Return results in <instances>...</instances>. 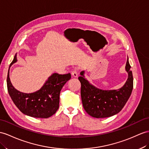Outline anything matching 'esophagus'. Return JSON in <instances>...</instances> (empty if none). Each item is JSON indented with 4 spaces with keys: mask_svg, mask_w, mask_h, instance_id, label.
Here are the masks:
<instances>
[{
    "mask_svg": "<svg viewBox=\"0 0 149 149\" xmlns=\"http://www.w3.org/2000/svg\"><path fill=\"white\" fill-rule=\"evenodd\" d=\"M71 75H72V77L77 78V77H78V75L77 70H74L72 71L71 72Z\"/></svg>",
    "mask_w": 149,
    "mask_h": 149,
    "instance_id": "1",
    "label": "esophagus"
}]
</instances>
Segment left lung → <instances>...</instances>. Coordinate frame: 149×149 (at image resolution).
I'll use <instances>...</instances> for the list:
<instances>
[{
	"mask_svg": "<svg viewBox=\"0 0 149 149\" xmlns=\"http://www.w3.org/2000/svg\"><path fill=\"white\" fill-rule=\"evenodd\" d=\"M128 57L125 70L128 79L121 88L118 90H102L93 85L85 78V71L78 77L81 83V97L85 111L95 118L112 116L121 111L131 95L133 87L132 71L130 70Z\"/></svg>",
	"mask_w": 149,
	"mask_h": 149,
	"instance_id": "obj_1",
	"label": "left lung"
}]
</instances>
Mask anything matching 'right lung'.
<instances>
[{
  "label": "right lung",
  "instance_id": "right-lung-1",
  "mask_svg": "<svg viewBox=\"0 0 149 149\" xmlns=\"http://www.w3.org/2000/svg\"><path fill=\"white\" fill-rule=\"evenodd\" d=\"M17 61V54L9 68L7 85L9 95L19 110L33 118H48L52 116L59 107V95L61 89L71 79V74L53 73L45 81L40 89L33 93H23L16 90L10 82L9 70Z\"/></svg>",
  "mask_w": 149,
  "mask_h": 149
}]
</instances>
